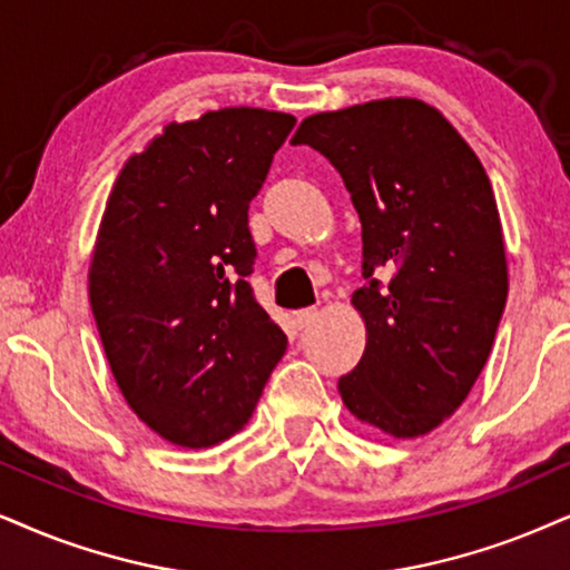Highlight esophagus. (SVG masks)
<instances>
[{
	"label": "esophagus",
	"mask_w": 570,
	"mask_h": 570,
	"mask_svg": "<svg viewBox=\"0 0 570 570\" xmlns=\"http://www.w3.org/2000/svg\"><path fill=\"white\" fill-rule=\"evenodd\" d=\"M294 321H297V326H299V328H307L309 323L318 321V309H315V307L297 309V313H294Z\"/></svg>",
	"instance_id": "obj_1"
}]
</instances>
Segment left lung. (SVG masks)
<instances>
[{"label":"left lung","instance_id":"left-lung-1","mask_svg":"<svg viewBox=\"0 0 570 570\" xmlns=\"http://www.w3.org/2000/svg\"><path fill=\"white\" fill-rule=\"evenodd\" d=\"M342 173L363 226L352 294L365 352L338 379L360 423L394 439L434 431L463 405L492 352L508 261L484 165L436 107L386 97L309 115L292 136ZM373 272H392L386 287Z\"/></svg>","mask_w":570,"mask_h":570}]
</instances>
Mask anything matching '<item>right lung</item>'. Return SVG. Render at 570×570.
<instances>
[{
	"instance_id": "obj_1",
	"label": "right lung",
	"mask_w": 570,
	"mask_h": 570,
	"mask_svg": "<svg viewBox=\"0 0 570 570\" xmlns=\"http://www.w3.org/2000/svg\"><path fill=\"white\" fill-rule=\"evenodd\" d=\"M294 124L261 107L168 124L107 197L91 313L128 407L170 444L234 436L286 352L247 281L257 255L247 210Z\"/></svg>"
}]
</instances>
